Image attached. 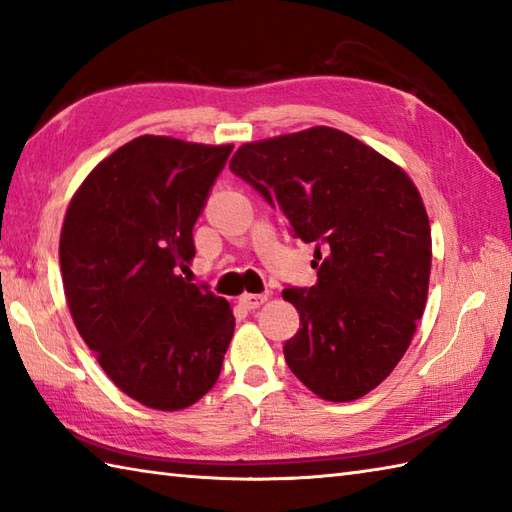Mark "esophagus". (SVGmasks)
Returning a JSON list of instances; mask_svg holds the SVG:
<instances>
[{
  "mask_svg": "<svg viewBox=\"0 0 512 512\" xmlns=\"http://www.w3.org/2000/svg\"><path fill=\"white\" fill-rule=\"evenodd\" d=\"M266 299V295H250V292H246V295L239 297V306H244L246 310H257Z\"/></svg>",
  "mask_w": 512,
  "mask_h": 512,
  "instance_id": "34e87169",
  "label": "esophagus"
}]
</instances>
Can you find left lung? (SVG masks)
Returning <instances> with one entry per match:
<instances>
[{"label": "left lung", "instance_id": "8db88e82", "mask_svg": "<svg viewBox=\"0 0 512 512\" xmlns=\"http://www.w3.org/2000/svg\"><path fill=\"white\" fill-rule=\"evenodd\" d=\"M228 167L314 246L317 284L284 290L301 319L284 345L292 374L323 400L365 396L407 352L427 306L431 228L416 184L332 127L246 143Z\"/></svg>", "mask_w": 512, "mask_h": 512}]
</instances>
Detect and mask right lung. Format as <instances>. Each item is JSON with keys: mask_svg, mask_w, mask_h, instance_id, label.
I'll return each instance as SVG.
<instances>
[{"mask_svg": "<svg viewBox=\"0 0 512 512\" xmlns=\"http://www.w3.org/2000/svg\"><path fill=\"white\" fill-rule=\"evenodd\" d=\"M231 151L138 136L92 169L65 213L59 262L76 330L112 383L151 409L198 402L233 339L228 301L182 277Z\"/></svg>", "mask_w": 512, "mask_h": 512, "instance_id": "obj_1", "label": "right lung"}]
</instances>
